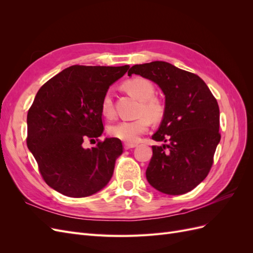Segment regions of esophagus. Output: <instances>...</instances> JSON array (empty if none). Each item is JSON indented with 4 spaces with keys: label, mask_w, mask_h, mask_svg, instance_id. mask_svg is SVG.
I'll list each match as a JSON object with an SVG mask.
<instances>
[{
    "label": "esophagus",
    "mask_w": 253,
    "mask_h": 253,
    "mask_svg": "<svg viewBox=\"0 0 253 253\" xmlns=\"http://www.w3.org/2000/svg\"><path fill=\"white\" fill-rule=\"evenodd\" d=\"M136 145H137L136 143H131V142H125L124 147H125V149H126V150H128V149H133V148H135Z\"/></svg>",
    "instance_id": "obj_1"
}]
</instances>
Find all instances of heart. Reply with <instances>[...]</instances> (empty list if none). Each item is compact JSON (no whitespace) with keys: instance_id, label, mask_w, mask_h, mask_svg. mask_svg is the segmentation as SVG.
Returning <instances> with one entry per match:
<instances>
[{"instance_id":"heart-1","label":"heart","mask_w":253,"mask_h":253,"mask_svg":"<svg viewBox=\"0 0 253 253\" xmlns=\"http://www.w3.org/2000/svg\"><path fill=\"white\" fill-rule=\"evenodd\" d=\"M129 95L140 100L138 105V115L140 116L133 120H124L109 127V133L122 141L136 142L139 137L148 131L150 119L157 121L164 116V104L159 98L154 96V85L151 81L142 77H134L122 84ZM101 113L105 117L112 118L115 115V109L112 96L105 93L100 102Z\"/></svg>"}]
</instances>
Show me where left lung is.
<instances>
[{"label":"left lung","mask_w":253,"mask_h":253,"mask_svg":"<svg viewBox=\"0 0 253 253\" xmlns=\"http://www.w3.org/2000/svg\"><path fill=\"white\" fill-rule=\"evenodd\" d=\"M158 84L166 96L164 119L152 139L147 179L165 194L180 195L193 190L209 174L220 140L219 108L204 80L164 61L136 64L127 75Z\"/></svg>","instance_id":"obj_1"}]
</instances>
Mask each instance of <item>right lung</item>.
Here are the masks:
<instances>
[{
  "label": "right lung",
  "mask_w": 253,
  "mask_h": 253,
  "mask_svg": "<svg viewBox=\"0 0 253 253\" xmlns=\"http://www.w3.org/2000/svg\"><path fill=\"white\" fill-rule=\"evenodd\" d=\"M125 66L73 65L44 83L27 114L29 151L44 181L61 194L86 197L106 186L124 148L103 132L100 102ZM98 141L91 149L87 140Z\"/></svg>",
  "instance_id": "right-lung-1"
}]
</instances>
